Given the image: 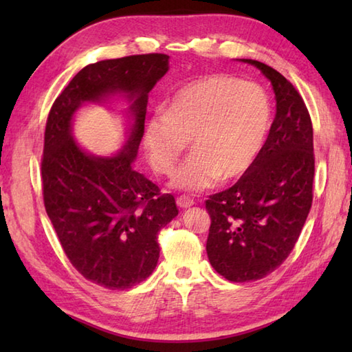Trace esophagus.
Instances as JSON below:
<instances>
[{
	"label": "esophagus",
	"instance_id": "1",
	"mask_svg": "<svg viewBox=\"0 0 352 352\" xmlns=\"http://www.w3.org/2000/svg\"><path fill=\"white\" fill-rule=\"evenodd\" d=\"M177 204H178V207H182V208H188V207H192L193 204H195V201H193L190 197L182 195V197L177 198Z\"/></svg>",
	"mask_w": 352,
	"mask_h": 352
}]
</instances>
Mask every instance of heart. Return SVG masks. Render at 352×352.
<instances>
[{
    "label": "heart",
    "instance_id": "b5f03b06",
    "mask_svg": "<svg viewBox=\"0 0 352 352\" xmlns=\"http://www.w3.org/2000/svg\"><path fill=\"white\" fill-rule=\"evenodd\" d=\"M271 122L266 92L254 83L214 74L182 87L164 111L145 124L144 146L153 168L169 174L188 148L193 153L172 174L182 190H203L248 170L263 148Z\"/></svg>",
    "mask_w": 352,
    "mask_h": 352
}]
</instances>
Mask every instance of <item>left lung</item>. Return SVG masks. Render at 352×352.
Returning a JSON list of instances; mask_svg holds the SVG:
<instances>
[{
  "instance_id": "left-lung-1",
  "label": "left lung",
  "mask_w": 352,
  "mask_h": 352,
  "mask_svg": "<svg viewBox=\"0 0 352 352\" xmlns=\"http://www.w3.org/2000/svg\"><path fill=\"white\" fill-rule=\"evenodd\" d=\"M271 81L276 113L252 166L230 189L206 201L210 214L207 256L214 271L234 283L274 272L300 237L313 199V126L294 85L278 71L251 58Z\"/></svg>"
}]
</instances>
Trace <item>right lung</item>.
Segmentation results:
<instances>
[{
    "label": "right lung",
    "instance_id": "obj_1",
    "mask_svg": "<svg viewBox=\"0 0 352 352\" xmlns=\"http://www.w3.org/2000/svg\"><path fill=\"white\" fill-rule=\"evenodd\" d=\"M169 69V56L140 54L85 66L50 110L42 157L43 203L72 266L95 284L124 290L157 266L159 231L178 214L175 198L134 169L145 130L148 94ZM129 102L121 152L95 156L72 134L83 103Z\"/></svg>",
    "mask_w": 352,
    "mask_h": 352
}]
</instances>
